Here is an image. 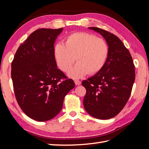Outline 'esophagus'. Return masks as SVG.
<instances>
[{
    "mask_svg": "<svg viewBox=\"0 0 149 149\" xmlns=\"http://www.w3.org/2000/svg\"><path fill=\"white\" fill-rule=\"evenodd\" d=\"M74 82H75V84L77 85V86H78V85H80L81 84V82L80 81H79V80H75Z\"/></svg>",
    "mask_w": 149,
    "mask_h": 149,
    "instance_id": "obj_1",
    "label": "esophagus"
}]
</instances>
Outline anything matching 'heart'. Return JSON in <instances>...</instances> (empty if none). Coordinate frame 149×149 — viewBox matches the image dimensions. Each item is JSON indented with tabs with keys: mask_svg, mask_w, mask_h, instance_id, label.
I'll return each instance as SVG.
<instances>
[{
	"mask_svg": "<svg viewBox=\"0 0 149 149\" xmlns=\"http://www.w3.org/2000/svg\"><path fill=\"white\" fill-rule=\"evenodd\" d=\"M54 52L59 67L65 72L70 69L76 58L77 63L68 75L79 79L102 68L109 55V47L105 40L93 34L75 33L66 38L65 44L56 43Z\"/></svg>",
	"mask_w": 149,
	"mask_h": 149,
	"instance_id": "obj_1",
	"label": "heart"
}]
</instances>
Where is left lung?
<instances>
[{"label": "left lung", "instance_id": "left-lung-1", "mask_svg": "<svg viewBox=\"0 0 149 149\" xmlns=\"http://www.w3.org/2000/svg\"><path fill=\"white\" fill-rule=\"evenodd\" d=\"M100 33L109 47V55L102 68L82 82L86 93L83 99L85 110L97 119L113 118L121 111L131 95L135 80L132 56L115 34L91 27Z\"/></svg>", "mask_w": 149, "mask_h": 149}]
</instances>
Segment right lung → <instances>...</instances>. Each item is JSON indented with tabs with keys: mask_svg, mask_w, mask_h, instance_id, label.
<instances>
[{
	"mask_svg": "<svg viewBox=\"0 0 149 149\" xmlns=\"http://www.w3.org/2000/svg\"><path fill=\"white\" fill-rule=\"evenodd\" d=\"M63 28L39 29L18 47L11 63V78L16 99L29 118L45 122L61 111L63 100L75 87L57 68L54 43Z\"/></svg>",
	"mask_w": 149,
	"mask_h": 149,
	"instance_id": "right-lung-1",
	"label": "right lung"
}]
</instances>
